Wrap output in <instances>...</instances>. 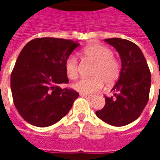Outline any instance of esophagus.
<instances>
[{
  "label": "esophagus",
  "mask_w": 160,
  "mask_h": 160,
  "mask_svg": "<svg viewBox=\"0 0 160 160\" xmlns=\"http://www.w3.org/2000/svg\"><path fill=\"white\" fill-rule=\"evenodd\" d=\"M80 96L83 98H91L92 97V95H87V94H80Z\"/></svg>",
  "instance_id": "34e87169"
}]
</instances>
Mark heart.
Listing matches in <instances>:
<instances>
[{
    "label": "heart",
    "mask_w": 160,
    "mask_h": 160,
    "mask_svg": "<svg viewBox=\"0 0 160 160\" xmlns=\"http://www.w3.org/2000/svg\"><path fill=\"white\" fill-rule=\"evenodd\" d=\"M82 53L85 57L95 62L92 72L93 77L83 78L73 83V90L81 94H92L100 90L104 82L106 85H111L118 80L121 67L118 61L113 59V52L111 49L102 44H92L86 47ZM65 71L70 80H74L78 76V60L73 55L67 58Z\"/></svg>",
    "instance_id": "1"
}]
</instances>
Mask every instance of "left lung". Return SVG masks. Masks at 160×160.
<instances>
[{
	"label": "left lung",
	"instance_id": "left-lung-1",
	"mask_svg": "<svg viewBox=\"0 0 160 160\" xmlns=\"http://www.w3.org/2000/svg\"><path fill=\"white\" fill-rule=\"evenodd\" d=\"M121 58V73L113 88V97H105V105L96 111L104 122L122 127L141 116L148 102L151 73L143 53L135 43L122 38H108Z\"/></svg>",
	"mask_w": 160,
	"mask_h": 160
}]
</instances>
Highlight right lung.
I'll return each mask as SVG.
<instances>
[{
    "instance_id": "1",
    "label": "right lung",
    "mask_w": 160,
    "mask_h": 160,
    "mask_svg": "<svg viewBox=\"0 0 160 160\" xmlns=\"http://www.w3.org/2000/svg\"><path fill=\"white\" fill-rule=\"evenodd\" d=\"M79 46L77 41L42 38L27 42L11 74V91L17 111L37 127L51 126L64 118L79 93L68 83L65 62Z\"/></svg>"
}]
</instances>
